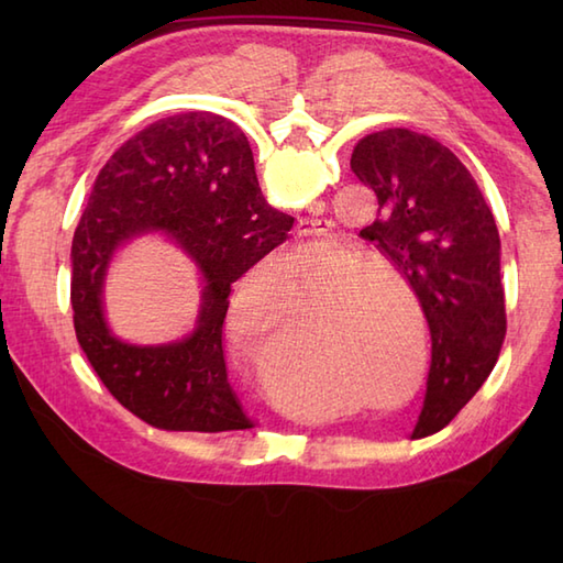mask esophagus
<instances>
[{
    "mask_svg": "<svg viewBox=\"0 0 563 563\" xmlns=\"http://www.w3.org/2000/svg\"><path fill=\"white\" fill-rule=\"evenodd\" d=\"M331 232V222L321 220V218H305L297 222V234L302 239H319V236H329Z\"/></svg>",
    "mask_w": 563,
    "mask_h": 563,
    "instance_id": "esophagus-1",
    "label": "esophagus"
}]
</instances>
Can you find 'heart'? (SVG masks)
Listing matches in <instances>:
<instances>
[{
    "mask_svg": "<svg viewBox=\"0 0 563 563\" xmlns=\"http://www.w3.org/2000/svg\"><path fill=\"white\" fill-rule=\"evenodd\" d=\"M319 181L321 174L307 166L295 186L314 188ZM355 268H361V263L349 266L343 256L290 263L285 254H275L234 297L227 321L236 341L246 345L251 355L266 361L288 339L290 321L297 327L302 320L295 343L300 351L292 365L319 363L339 375H351L367 394L385 397L397 391L408 376L413 362L412 340L410 332L400 329L402 318L390 301L368 292L399 294L415 307L419 321L415 377L399 391L401 401L411 399L428 373L426 309L409 285L373 271L351 275ZM268 379L283 391L297 389L292 375L285 373L278 361L268 363Z\"/></svg>",
    "mask_w": 563,
    "mask_h": 563,
    "instance_id": "heart-1",
    "label": "heart"
}]
</instances>
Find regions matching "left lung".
<instances>
[{"label": "left lung", "mask_w": 563, "mask_h": 563, "mask_svg": "<svg viewBox=\"0 0 563 563\" xmlns=\"http://www.w3.org/2000/svg\"><path fill=\"white\" fill-rule=\"evenodd\" d=\"M351 169L379 206L361 236L397 266L426 309L433 349L411 438L433 435L479 391L506 339L496 220L466 166L413 130L365 135Z\"/></svg>", "instance_id": "left-lung-1"}]
</instances>
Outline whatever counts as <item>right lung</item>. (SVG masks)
<instances>
[{"instance_id": "right-lung-1", "label": "right lung", "mask_w": 563, "mask_h": 563, "mask_svg": "<svg viewBox=\"0 0 563 563\" xmlns=\"http://www.w3.org/2000/svg\"><path fill=\"white\" fill-rule=\"evenodd\" d=\"M295 218L261 194L249 140L208 111L162 118L106 162L71 239V309L93 373L130 413L162 430L254 428L227 379L222 327L232 283L280 246ZM162 231L203 275L197 329L186 340L135 346L102 317V280L114 251Z\"/></svg>"}]
</instances>
